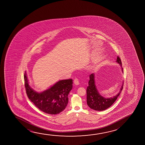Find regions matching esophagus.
<instances>
[{"label": "esophagus", "instance_id": "34e87169", "mask_svg": "<svg viewBox=\"0 0 145 145\" xmlns=\"http://www.w3.org/2000/svg\"><path fill=\"white\" fill-rule=\"evenodd\" d=\"M74 83L75 85L78 86L79 85V80L77 79H75L74 81Z\"/></svg>", "mask_w": 145, "mask_h": 145}]
</instances>
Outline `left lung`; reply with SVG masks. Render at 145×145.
<instances>
[{"instance_id": "1", "label": "left lung", "mask_w": 145, "mask_h": 145, "mask_svg": "<svg viewBox=\"0 0 145 145\" xmlns=\"http://www.w3.org/2000/svg\"><path fill=\"white\" fill-rule=\"evenodd\" d=\"M116 62L119 64L121 67V71L123 73V68L122 67V63L120 58L117 56ZM89 86L87 88V105L91 109L103 111L107 109L113 105L117 97L120 95L123 89L122 82L121 88L118 93L112 97H104L99 93L97 90L95 84V74H91L89 76V80L88 82Z\"/></svg>"}]
</instances>
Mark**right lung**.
<instances>
[{
  "instance_id": "right-lung-1",
  "label": "right lung",
  "mask_w": 145,
  "mask_h": 145,
  "mask_svg": "<svg viewBox=\"0 0 145 145\" xmlns=\"http://www.w3.org/2000/svg\"><path fill=\"white\" fill-rule=\"evenodd\" d=\"M25 86L28 98L39 109L49 114H57L65 109L73 80H59L44 91H36L29 85L27 74L24 73Z\"/></svg>"
}]
</instances>
